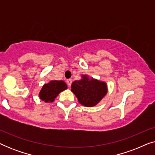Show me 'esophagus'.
Wrapping results in <instances>:
<instances>
[{
    "label": "esophagus",
    "mask_w": 155,
    "mask_h": 155,
    "mask_svg": "<svg viewBox=\"0 0 155 155\" xmlns=\"http://www.w3.org/2000/svg\"><path fill=\"white\" fill-rule=\"evenodd\" d=\"M67 84H68V85L69 87L71 85V84H72V80H71V79H68V80H67Z\"/></svg>",
    "instance_id": "esophagus-1"
}]
</instances>
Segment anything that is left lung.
Wrapping results in <instances>:
<instances>
[{
    "label": "left lung",
    "mask_w": 155,
    "mask_h": 155,
    "mask_svg": "<svg viewBox=\"0 0 155 155\" xmlns=\"http://www.w3.org/2000/svg\"><path fill=\"white\" fill-rule=\"evenodd\" d=\"M71 91L82 105L90 107L97 104L107 93V84L92 78L90 80L87 75L82 79L75 80L71 84Z\"/></svg>",
    "instance_id": "left-lung-1"
}]
</instances>
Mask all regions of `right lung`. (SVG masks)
Instances as JSON below:
<instances>
[{"label": "right lung", "instance_id": "obj_1", "mask_svg": "<svg viewBox=\"0 0 155 155\" xmlns=\"http://www.w3.org/2000/svg\"><path fill=\"white\" fill-rule=\"evenodd\" d=\"M67 84L62 80H51L47 84H44L39 92V97L46 102H52L59 93L66 90Z\"/></svg>", "mask_w": 155, "mask_h": 155}]
</instances>
